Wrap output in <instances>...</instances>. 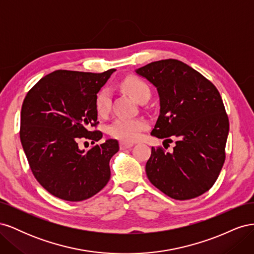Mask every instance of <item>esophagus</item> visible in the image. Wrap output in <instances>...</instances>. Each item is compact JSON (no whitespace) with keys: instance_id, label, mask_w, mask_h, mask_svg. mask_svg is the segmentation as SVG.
Instances as JSON below:
<instances>
[{"instance_id":"34e87169","label":"esophagus","mask_w":254,"mask_h":254,"mask_svg":"<svg viewBox=\"0 0 254 254\" xmlns=\"http://www.w3.org/2000/svg\"><path fill=\"white\" fill-rule=\"evenodd\" d=\"M133 144L132 143H127V142H120V147L121 149H127V148H130L132 147Z\"/></svg>"}]
</instances>
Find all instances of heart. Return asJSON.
<instances>
[{
	"mask_svg": "<svg viewBox=\"0 0 254 254\" xmlns=\"http://www.w3.org/2000/svg\"><path fill=\"white\" fill-rule=\"evenodd\" d=\"M122 87L136 102L147 101L150 96L148 84L139 77L130 76L122 81ZM111 106V96L108 88H103L98 92L95 98V108L99 115H105L109 112ZM147 127V123L143 119L119 118L114 120L108 127L110 135L117 139L131 142L139 139L141 132Z\"/></svg>",
	"mask_w": 254,
	"mask_h": 254,
	"instance_id": "1",
	"label": "heart"
}]
</instances>
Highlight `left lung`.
<instances>
[{
	"label": "left lung",
	"mask_w": 254,
	"mask_h": 254,
	"mask_svg": "<svg viewBox=\"0 0 254 254\" xmlns=\"http://www.w3.org/2000/svg\"><path fill=\"white\" fill-rule=\"evenodd\" d=\"M135 72L159 93L160 114L151 135L176 140L172 152L151 147L146 163L149 181L176 200L202 195L217 180L226 159L229 119L218 90L176 59L155 61Z\"/></svg>",
	"instance_id": "obj_1"
}]
</instances>
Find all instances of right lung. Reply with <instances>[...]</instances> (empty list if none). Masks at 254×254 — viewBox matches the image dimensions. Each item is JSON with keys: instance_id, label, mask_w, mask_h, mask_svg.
I'll return each mask as SVG.
<instances>
[{"instance_id": "obj_1", "label": "right lung", "mask_w": 254, "mask_h": 254, "mask_svg": "<svg viewBox=\"0 0 254 254\" xmlns=\"http://www.w3.org/2000/svg\"><path fill=\"white\" fill-rule=\"evenodd\" d=\"M114 68L103 73L57 70L28 91L21 109L20 139L30 170L50 194L81 201L110 179L109 162L120 147L115 140L79 149L81 139L98 142L95 98Z\"/></svg>"}]
</instances>
